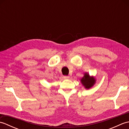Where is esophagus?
Returning <instances> with one entry per match:
<instances>
[{
    "instance_id": "34e87169",
    "label": "esophagus",
    "mask_w": 129,
    "mask_h": 129,
    "mask_svg": "<svg viewBox=\"0 0 129 129\" xmlns=\"http://www.w3.org/2000/svg\"><path fill=\"white\" fill-rule=\"evenodd\" d=\"M64 78L65 79H70V76H64Z\"/></svg>"
}]
</instances>
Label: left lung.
<instances>
[{"label": "left lung", "instance_id": "8db88e82", "mask_svg": "<svg viewBox=\"0 0 129 129\" xmlns=\"http://www.w3.org/2000/svg\"><path fill=\"white\" fill-rule=\"evenodd\" d=\"M96 78L93 76H90L89 73H85L84 76L80 79L82 85L86 89H89L94 85L96 83Z\"/></svg>", "mask_w": 129, "mask_h": 129}]
</instances>
